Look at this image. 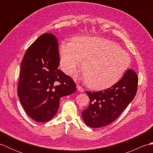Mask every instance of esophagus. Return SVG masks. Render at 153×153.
Here are the masks:
<instances>
[{"label":"esophagus","instance_id":"34e87169","mask_svg":"<svg viewBox=\"0 0 153 153\" xmlns=\"http://www.w3.org/2000/svg\"><path fill=\"white\" fill-rule=\"evenodd\" d=\"M76 87H77V91H78L79 92H81V93H82V92H83L84 91V90H83V89L82 88V87L81 86H79V85H76Z\"/></svg>","mask_w":153,"mask_h":153}]
</instances>
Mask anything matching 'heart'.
Masks as SVG:
<instances>
[{"label": "heart", "mask_w": 153, "mask_h": 153, "mask_svg": "<svg viewBox=\"0 0 153 153\" xmlns=\"http://www.w3.org/2000/svg\"><path fill=\"white\" fill-rule=\"evenodd\" d=\"M62 70L72 76L82 61L85 84L94 90L114 85L131 64V57L117 44L98 37H79L62 41L58 47Z\"/></svg>", "instance_id": "obj_1"}]
</instances>
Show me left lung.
<instances>
[{"label":"left lung","mask_w":153,"mask_h":153,"mask_svg":"<svg viewBox=\"0 0 153 153\" xmlns=\"http://www.w3.org/2000/svg\"><path fill=\"white\" fill-rule=\"evenodd\" d=\"M138 77L128 70L114 85L99 92L86 91L90 103L82 112L85 124L99 128L110 124L118 118L137 93Z\"/></svg>","instance_id":"obj_1"}]
</instances>
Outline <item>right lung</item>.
Segmentation results:
<instances>
[{"label":"right lung","mask_w":153,"mask_h":153,"mask_svg":"<svg viewBox=\"0 0 153 153\" xmlns=\"http://www.w3.org/2000/svg\"><path fill=\"white\" fill-rule=\"evenodd\" d=\"M56 39L51 33L37 38L28 48L21 63L18 95L27 114L38 122L56 115L61 97L76 92L71 77L58 69Z\"/></svg>","instance_id":"1"}]
</instances>
